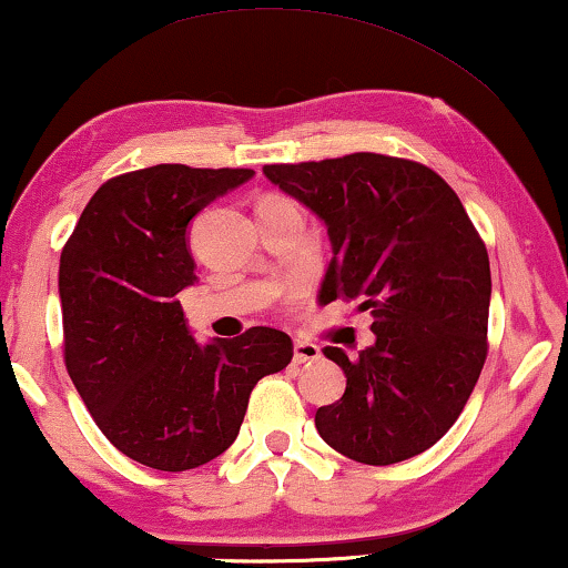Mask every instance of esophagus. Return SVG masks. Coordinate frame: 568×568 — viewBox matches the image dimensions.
<instances>
[{"instance_id": "obj_1", "label": "esophagus", "mask_w": 568, "mask_h": 568, "mask_svg": "<svg viewBox=\"0 0 568 568\" xmlns=\"http://www.w3.org/2000/svg\"><path fill=\"white\" fill-rule=\"evenodd\" d=\"M318 357H322V349H318L314 342H295L293 345V361L295 363H314V361H318Z\"/></svg>"}]
</instances>
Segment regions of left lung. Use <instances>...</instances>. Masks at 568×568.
I'll return each instance as SVG.
<instances>
[{"label":"left lung","mask_w":568,"mask_h":568,"mask_svg":"<svg viewBox=\"0 0 568 568\" xmlns=\"http://www.w3.org/2000/svg\"><path fill=\"white\" fill-rule=\"evenodd\" d=\"M262 172L326 226L322 303L357 301L373 316L375 342L357 357L324 347L347 388L316 412L318 435L367 466L425 453L486 361L491 270L466 207L429 166L367 151Z\"/></svg>","instance_id":"8db88e82"}]
</instances>
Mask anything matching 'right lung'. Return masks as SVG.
I'll list each match as a JSON object with an SVG mask.
<instances>
[{
    "label": "right lung",
    "instance_id": "add662e5",
    "mask_svg": "<svg viewBox=\"0 0 568 568\" xmlns=\"http://www.w3.org/2000/svg\"><path fill=\"white\" fill-rule=\"evenodd\" d=\"M252 170L156 164L108 180L59 265L63 361L102 435L156 470H187L236 440L252 388L293 342L252 326L201 345L178 293L197 281L187 226Z\"/></svg>",
    "mask_w": 568,
    "mask_h": 568
}]
</instances>
